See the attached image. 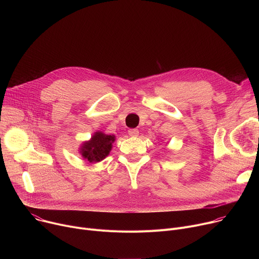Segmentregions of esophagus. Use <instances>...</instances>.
Masks as SVG:
<instances>
[{
  "label": "esophagus",
  "instance_id": "esophagus-1",
  "mask_svg": "<svg viewBox=\"0 0 259 259\" xmlns=\"http://www.w3.org/2000/svg\"><path fill=\"white\" fill-rule=\"evenodd\" d=\"M128 134L132 137H137L139 135V131L137 129H129Z\"/></svg>",
  "mask_w": 259,
  "mask_h": 259
}]
</instances>
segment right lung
Here are the masks:
<instances>
[{"label":"right lung","instance_id":"1","mask_svg":"<svg viewBox=\"0 0 259 259\" xmlns=\"http://www.w3.org/2000/svg\"><path fill=\"white\" fill-rule=\"evenodd\" d=\"M115 140L116 136L114 134L109 135L102 131H96L89 140L80 145V155L89 163L101 162L109 155Z\"/></svg>","mask_w":259,"mask_h":259}]
</instances>
